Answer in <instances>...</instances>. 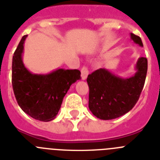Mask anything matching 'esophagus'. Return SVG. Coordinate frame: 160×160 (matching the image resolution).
Listing matches in <instances>:
<instances>
[{
	"instance_id": "esophagus-1",
	"label": "esophagus",
	"mask_w": 160,
	"mask_h": 160,
	"mask_svg": "<svg viewBox=\"0 0 160 160\" xmlns=\"http://www.w3.org/2000/svg\"><path fill=\"white\" fill-rule=\"evenodd\" d=\"M88 75H89V68L87 66H83L81 68V79L85 80L87 78Z\"/></svg>"
}]
</instances>
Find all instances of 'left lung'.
<instances>
[{
  "mask_svg": "<svg viewBox=\"0 0 160 160\" xmlns=\"http://www.w3.org/2000/svg\"><path fill=\"white\" fill-rule=\"evenodd\" d=\"M131 39L143 46L140 37L131 33ZM136 74L128 79L115 76L105 69H99L88 75L89 108L100 119H113L129 112L139 100L144 88L148 60L139 58Z\"/></svg>",
  "mask_w": 160,
  "mask_h": 160,
  "instance_id": "obj_1",
  "label": "left lung"
}]
</instances>
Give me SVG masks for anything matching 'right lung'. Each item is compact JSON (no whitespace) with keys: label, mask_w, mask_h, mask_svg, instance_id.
<instances>
[{"label":"right lung","mask_w":160,"mask_h":160,"mask_svg":"<svg viewBox=\"0 0 160 160\" xmlns=\"http://www.w3.org/2000/svg\"><path fill=\"white\" fill-rule=\"evenodd\" d=\"M26 36L21 38L12 58L14 95L19 106L28 115L40 121H51L58 114L70 85L80 79V71L59 69L48 75L31 74L21 59Z\"/></svg>","instance_id":"add662e5"}]
</instances>
